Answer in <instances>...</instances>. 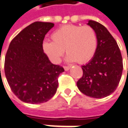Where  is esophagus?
I'll return each instance as SVG.
<instances>
[{"instance_id": "1", "label": "esophagus", "mask_w": 128, "mask_h": 128, "mask_svg": "<svg viewBox=\"0 0 128 128\" xmlns=\"http://www.w3.org/2000/svg\"><path fill=\"white\" fill-rule=\"evenodd\" d=\"M64 68L66 71H68V69H70L71 68V66H64Z\"/></svg>"}]
</instances>
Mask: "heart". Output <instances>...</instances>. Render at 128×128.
<instances>
[{
  "label": "heart",
  "instance_id": "heart-1",
  "mask_svg": "<svg viewBox=\"0 0 128 128\" xmlns=\"http://www.w3.org/2000/svg\"><path fill=\"white\" fill-rule=\"evenodd\" d=\"M51 38L52 41L43 42L42 49L54 63L60 62L64 50L68 61L86 63L94 56L98 45L96 32L88 25H64L56 30Z\"/></svg>",
  "mask_w": 128,
  "mask_h": 128
}]
</instances>
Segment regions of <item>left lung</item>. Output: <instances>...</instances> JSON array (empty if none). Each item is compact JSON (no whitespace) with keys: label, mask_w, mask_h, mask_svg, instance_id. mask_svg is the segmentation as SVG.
Wrapping results in <instances>:
<instances>
[{"label":"left lung","mask_w":128,"mask_h":128,"mask_svg":"<svg viewBox=\"0 0 128 128\" xmlns=\"http://www.w3.org/2000/svg\"><path fill=\"white\" fill-rule=\"evenodd\" d=\"M88 24L96 32L98 45L92 60L82 66L83 76L76 84L84 94L101 98L111 94L118 86L122 58L116 40L103 24L94 20H89Z\"/></svg>","instance_id":"left-lung-1"}]
</instances>
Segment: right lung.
I'll use <instances>...</instances> for the list:
<instances>
[{"instance_id": "1", "label": "right lung", "mask_w": 128, "mask_h": 128, "mask_svg": "<svg viewBox=\"0 0 128 128\" xmlns=\"http://www.w3.org/2000/svg\"><path fill=\"white\" fill-rule=\"evenodd\" d=\"M53 27L52 22H34L18 34L8 49L6 77L13 94L23 102L44 103L56 92L58 76L64 69L51 63L42 49L45 34Z\"/></svg>"}]
</instances>
